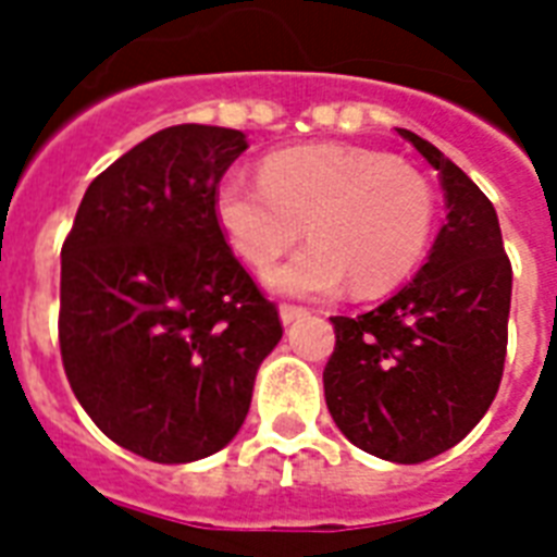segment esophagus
<instances>
[{
	"instance_id": "esophagus-1",
	"label": "esophagus",
	"mask_w": 557,
	"mask_h": 557,
	"mask_svg": "<svg viewBox=\"0 0 557 557\" xmlns=\"http://www.w3.org/2000/svg\"><path fill=\"white\" fill-rule=\"evenodd\" d=\"M306 314H309V312H306L304 306H288V304L280 306V321L286 323V326H288V323L300 321V318H306Z\"/></svg>"
}]
</instances>
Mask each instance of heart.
I'll return each mask as SVG.
<instances>
[{"label": "heart", "mask_w": 557, "mask_h": 557, "mask_svg": "<svg viewBox=\"0 0 557 557\" xmlns=\"http://www.w3.org/2000/svg\"><path fill=\"white\" fill-rule=\"evenodd\" d=\"M213 216L239 260L269 271L304 234V251L269 277L283 295L326 297L352 283L381 295L419 265L433 231V190L384 152L314 144L265 156L260 185L227 176Z\"/></svg>", "instance_id": "obj_1"}]
</instances>
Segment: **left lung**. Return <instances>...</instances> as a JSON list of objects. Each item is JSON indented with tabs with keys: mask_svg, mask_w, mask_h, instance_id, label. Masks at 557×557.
I'll return each mask as SVG.
<instances>
[{
	"mask_svg": "<svg viewBox=\"0 0 557 557\" xmlns=\"http://www.w3.org/2000/svg\"><path fill=\"white\" fill-rule=\"evenodd\" d=\"M445 190V225L419 274L379 309L332 318V419L372 457L416 466L466 440L492 407L509 344L511 262L494 205L431 141L398 129Z\"/></svg>",
	"mask_w": 557,
	"mask_h": 557,
	"instance_id": "obj_1",
	"label": "left lung"
}]
</instances>
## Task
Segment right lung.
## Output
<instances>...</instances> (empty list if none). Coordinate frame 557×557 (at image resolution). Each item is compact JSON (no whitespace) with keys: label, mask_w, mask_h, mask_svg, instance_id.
<instances>
[{"label":"right lung","mask_w":557,"mask_h":557,"mask_svg":"<svg viewBox=\"0 0 557 557\" xmlns=\"http://www.w3.org/2000/svg\"><path fill=\"white\" fill-rule=\"evenodd\" d=\"M239 129L168 126L83 196L60 262V352L74 396L121 448L193 462L234 440L277 306L225 243L213 193Z\"/></svg>","instance_id":"1"}]
</instances>
